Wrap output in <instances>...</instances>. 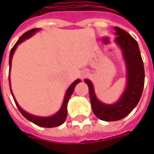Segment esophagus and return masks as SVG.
Listing matches in <instances>:
<instances>
[{
	"label": "esophagus",
	"mask_w": 154,
	"mask_h": 154,
	"mask_svg": "<svg viewBox=\"0 0 154 154\" xmlns=\"http://www.w3.org/2000/svg\"><path fill=\"white\" fill-rule=\"evenodd\" d=\"M87 76V72H82V74H81V78L83 79V78H85V77H86Z\"/></svg>",
	"instance_id": "1"
}]
</instances>
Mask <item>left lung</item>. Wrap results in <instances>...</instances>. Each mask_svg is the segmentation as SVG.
I'll return each mask as SVG.
<instances>
[{
	"label": "left lung",
	"instance_id": "8db88e82",
	"mask_svg": "<svg viewBox=\"0 0 154 154\" xmlns=\"http://www.w3.org/2000/svg\"><path fill=\"white\" fill-rule=\"evenodd\" d=\"M116 41L120 45L126 62L128 85L124 93L117 103L105 104L96 98L93 86L89 80L85 82L89 87V95L94 115L103 121H117L127 116L139 103L145 82L144 64L136 40L127 32L115 26Z\"/></svg>",
	"mask_w": 154,
	"mask_h": 154
}]
</instances>
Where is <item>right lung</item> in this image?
<instances>
[{
	"mask_svg": "<svg viewBox=\"0 0 154 154\" xmlns=\"http://www.w3.org/2000/svg\"><path fill=\"white\" fill-rule=\"evenodd\" d=\"M38 28H34V29H32V30L28 31L24 33L20 38V39L16 42V44L14 45V47L12 48V50L10 51V56H9V66H10V68H11L12 57H13V55H14V53L17 46L20 45V43H22L26 38H30L31 36H32L33 34L36 32H38ZM8 80L9 81H10V78H9V77ZM79 82H80V80H76L71 86L68 87V89L67 90V92H66V94H65V98H64V101H63V103H62V108L60 109V110H59L56 114H55L54 116H49V117H40V116H32L31 115V114H29V113H27V112H26L25 110H23V109H21L20 106V105L18 104V103L16 102V100H15V98L14 97L12 92H11V93H12V95H13L14 100L15 103H16V105H17L19 110L20 111L21 114L24 116L27 120H29V121H31L32 122H33V123H35L36 125H38V126H41V127H57V126L62 125V123L65 122L66 118H67V116H68V111H67L68 102V100H69V98H70V97H71V95H72V93L74 92V87H75V86H76ZM9 86H10V83H9ZM10 90H11V88H10Z\"/></svg>",
	"mask_w": 154,
	"mask_h": 154,
	"instance_id": "right-lung-1",
	"label": "right lung"
}]
</instances>
